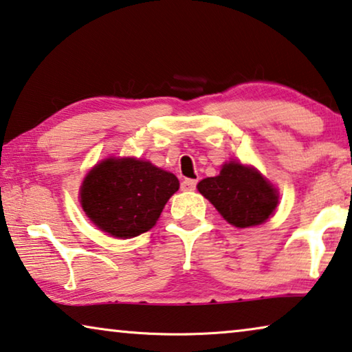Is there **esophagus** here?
Segmentation results:
<instances>
[{"label":"esophagus","instance_id":"esophagus-1","mask_svg":"<svg viewBox=\"0 0 352 352\" xmlns=\"http://www.w3.org/2000/svg\"><path fill=\"white\" fill-rule=\"evenodd\" d=\"M197 179H184L181 182V187H182V190H195V187H197Z\"/></svg>","mask_w":352,"mask_h":352}]
</instances>
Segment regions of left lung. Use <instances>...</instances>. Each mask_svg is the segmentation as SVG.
<instances>
[{
  "label": "left lung",
  "instance_id": "obj_1",
  "mask_svg": "<svg viewBox=\"0 0 352 352\" xmlns=\"http://www.w3.org/2000/svg\"><path fill=\"white\" fill-rule=\"evenodd\" d=\"M197 187L228 223L239 228L265 222L278 205L276 190L261 173L236 162L226 164L221 175L206 177Z\"/></svg>",
  "mask_w": 352,
  "mask_h": 352
}]
</instances>
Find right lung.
I'll list each match as a JSON object with an SVG mask.
<instances>
[{
    "instance_id": "right-lung-1",
    "label": "right lung",
    "mask_w": 352,
    "mask_h": 352,
    "mask_svg": "<svg viewBox=\"0 0 352 352\" xmlns=\"http://www.w3.org/2000/svg\"><path fill=\"white\" fill-rule=\"evenodd\" d=\"M177 188L175 175L149 162L108 159L85 177L80 205L103 232L122 239L133 238L155 226Z\"/></svg>"
}]
</instances>
